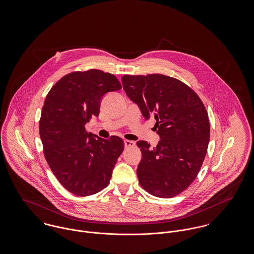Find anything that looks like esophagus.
Instances as JSON below:
<instances>
[{
  "label": "esophagus",
  "mask_w": 254,
  "mask_h": 254,
  "mask_svg": "<svg viewBox=\"0 0 254 254\" xmlns=\"http://www.w3.org/2000/svg\"><path fill=\"white\" fill-rule=\"evenodd\" d=\"M135 142L133 141H129V140H125L124 141V145H125V148H129V147H133L135 146Z\"/></svg>",
  "instance_id": "esophagus-1"
}]
</instances>
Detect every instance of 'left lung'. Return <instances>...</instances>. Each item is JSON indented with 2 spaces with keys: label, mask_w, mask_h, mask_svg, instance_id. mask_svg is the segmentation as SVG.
Segmentation results:
<instances>
[{
  "label": "left lung",
  "mask_w": 254,
  "mask_h": 254,
  "mask_svg": "<svg viewBox=\"0 0 254 254\" xmlns=\"http://www.w3.org/2000/svg\"><path fill=\"white\" fill-rule=\"evenodd\" d=\"M123 89L160 137L155 147L137 142L142 160L137 175L148 193L170 198L196 178L210 137L208 114L199 97L180 80L162 74L124 75Z\"/></svg>",
  "instance_id": "obj_1"
}]
</instances>
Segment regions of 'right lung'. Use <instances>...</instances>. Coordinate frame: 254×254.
<instances>
[{"instance_id": "obj_1", "label": "right lung", "mask_w": 254, "mask_h": 254, "mask_svg": "<svg viewBox=\"0 0 254 254\" xmlns=\"http://www.w3.org/2000/svg\"><path fill=\"white\" fill-rule=\"evenodd\" d=\"M121 88L114 75L90 69L64 76L46 97L39 123L44 154L58 181L75 195L107 188L124 149L121 138L102 139L85 129L99 115L103 97Z\"/></svg>"}]
</instances>
